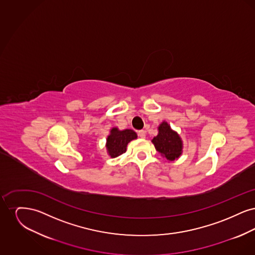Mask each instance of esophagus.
Listing matches in <instances>:
<instances>
[{
    "label": "esophagus",
    "instance_id": "34e87169",
    "mask_svg": "<svg viewBox=\"0 0 255 255\" xmlns=\"http://www.w3.org/2000/svg\"><path fill=\"white\" fill-rule=\"evenodd\" d=\"M137 135L141 138H145V131L144 130H140L137 132Z\"/></svg>",
    "mask_w": 255,
    "mask_h": 255
}]
</instances>
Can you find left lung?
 I'll return each mask as SVG.
<instances>
[{
  "label": "left lung",
  "mask_w": 255,
  "mask_h": 255,
  "mask_svg": "<svg viewBox=\"0 0 255 255\" xmlns=\"http://www.w3.org/2000/svg\"><path fill=\"white\" fill-rule=\"evenodd\" d=\"M158 133L152 139L156 150L170 161L179 158L182 153V141L177 132L173 131L166 122L158 127Z\"/></svg>",
  "instance_id": "left-lung-1"
}]
</instances>
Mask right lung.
<instances>
[{
	"label": "right lung",
	"instance_id": "right-lung-1",
	"mask_svg": "<svg viewBox=\"0 0 255 255\" xmlns=\"http://www.w3.org/2000/svg\"><path fill=\"white\" fill-rule=\"evenodd\" d=\"M137 137L135 132L131 129L119 130L118 128H112L107 137L106 148L111 158H116L126 152L127 144Z\"/></svg>",
	"mask_w": 255,
	"mask_h": 255
}]
</instances>
